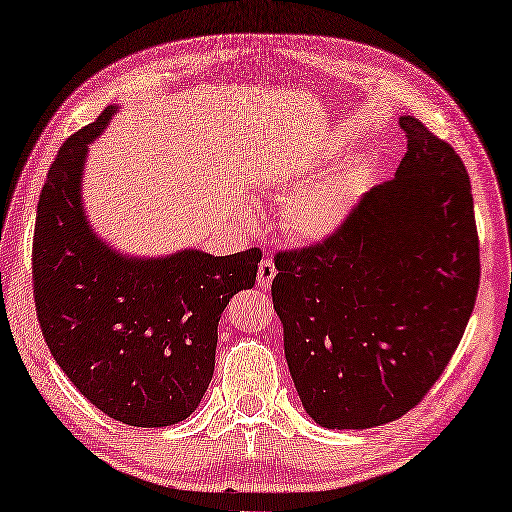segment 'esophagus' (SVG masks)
Wrapping results in <instances>:
<instances>
[{
    "instance_id": "esophagus-1",
    "label": "esophagus",
    "mask_w": 512,
    "mask_h": 512,
    "mask_svg": "<svg viewBox=\"0 0 512 512\" xmlns=\"http://www.w3.org/2000/svg\"><path fill=\"white\" fill-rule=\"evenodd\" d=\"M274 276H276V267H274L272 260H263V263L258 265V285L267 289L269 285H272Z\"/></svg>"
}]
</instances>
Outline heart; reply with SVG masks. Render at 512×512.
I'll use <instances>...</instances> for the list:
<instances>
[{
  "label": "heart",
  "mask_w": 512,
  "mask_h": 512,
  "mask_svg": "<svg viewBox=\"0 0 512 512\" xmlns=\"http://www.w3.org/2000/svg\"><path fill=\"white\" fill-rule=\"evenodd\" d=\"M363 176L359 171H339L312 180L296 191L287 207V227L303 243H323L339 231L359 205Z\"/></svg>",
  "instance_id": "b5f03b06"
}]
</instances>
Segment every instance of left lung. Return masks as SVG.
<instances>
[{
  "mask_svg": "<svg viewBox=\"0 0 512 512\" xmlns=\"http://www.w3.org/2000/svg\"><path fill=\"white\" fill-rule=\"evenodd\" d=\"M408 151L323 245L276 254L289 374L321 428L365 430L426 397L464 336L479 238L464 162L403 115Z\"/></svg>",
  "mask_w": 512,
  "mask_h": 512,
  "instance_id": "8db88e82",
  "label": "left lung"
}]
</instances>
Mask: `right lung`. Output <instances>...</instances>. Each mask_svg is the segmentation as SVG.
I'll return each instance as SVG.
<instances>
[{
    "instance_id": "right-lung-1",
    "label": "right lung",
    "mask_w": 512,
    "mask_h": 512,
    "mask_svg": "<svg viewBox=\"0 0 512 512\" xmlns=\"http://www.w3.org/2000/svg\"><path fill=\"white\" fill-rule=\"evenodd\" d=\"M118 111L106 106L66 140L46 176L33 238L37 321L53 359L95 408L127 426L165 428L205 397L220 314L254 287L260 249L136 256L102 238L84 209V162Z\"/></svg>"
}]
</instances>
